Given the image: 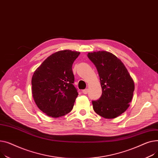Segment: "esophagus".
<instances>
[{
  "label": "esophagus",
  "mask_w": 158,
  "mask_h": 158,
  "mask_svg": "<svg viewBox=\"0 0 158 158\" xmlns=\"http://www.w3.org/2000/svg\"><path fill=\"white\" fill-rule=\"evenodd\" d=\"M88 91H89V90L87 89H84V90H83V91H82V92L84 94H87V93H88Z\"/></svg>",
  "instance_id": "esophagus-1"
}]
</instances>
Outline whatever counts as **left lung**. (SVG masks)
Listing matches in <instances>:
<instances>
[{"label": "left lung", "instance_id": "left-lung-1", "mask_svg": "<svg viewBox=\"0 0 158 158\" xmlns=\"http://www.w3.org/2000/svg\"><path fill=\"white\" fill-rule=\"evenodd\" d=\"M97 69L102 94L92 101L95 112L106 118H114L129 106L135 90L134 81L124 64L115 55L106 51L87 54Z\"/></svg>", "mask_w": 158, "mask_h": 158}]
</instances>
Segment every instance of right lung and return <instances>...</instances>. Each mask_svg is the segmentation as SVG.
Listing matches in <instances>:
<instances>
[{
  "instance_id": "1",
  "label": "right lung",
  "mask_w": 158,
  "mask_h": 158,
  "mask_svg": "<svg viewBox=\"0 0 158 158\" xmlns=\"http://www.w3.org/2000/svg\"><path fill=\"white\" fill-rule=\"evenodd\" d=\"M80 52L59 51L46 59L34 73L32 92L36 105L46 115L54 118L72 110L78 93L73 85V64Z\"/></svg>"
}]
</instances>
